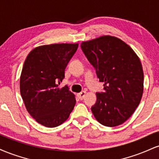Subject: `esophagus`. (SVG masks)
<instances>
[{
	"label": "esophagus",
	"mask_w": 159,
	"mask_h": 159,
	"mask_svg": "<svg viewBox=\"0 0 159 159\" xmlns=\"http://www.w3.org/2000/svg\"><path fill=\"white\" fill-rule=\"evenodd\" d=\"M86 93H87V92H86V91H81L80 93L78 94V98H79L81 100H82L84 98V96H86Z\"/></svg>",
	"instance_id": "obj_1"
}]
</instances>
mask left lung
Instances as JSON below:
<instances>
[{
	"label": "left lung",
	"mask_w": 159,
	"mask_h": 159,
	"mask_svg": "<svg viewBox=\"0 0 159 159\" xmlns=\"http://www.w3.org/2000/svg\"><path fill=\"white\" fill-rule=\"evenodd\" d=\"M81 47L96 70L105 93H96L91 107L96 120L108 127L123 124L140 104L143 92L141 63L133 49L115 36H102L81 43Z\"/></svg>",
	"instance_id": "obj_1"
}]
</instances>
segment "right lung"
Segmentation results:
<instances>
[{
	"label": "right lung",
	"instance_id": "add662e5",
	"mask_svg": "<svg viewBox=\"0 0 159 159\" xmlns=\"http://www.w3.org/2000/svg\"><path fill=\"white\" fill-rule=\"evenodd\" d=\"M78 43L36 47L28 54L20 77V92L25 107L37 123L45 127L61 125L69 118L76 100L67 86L59 88L65 69Z\"/></svg>",
	"mask_w": 159,
	"mask_h": 159
}]
</instances>
